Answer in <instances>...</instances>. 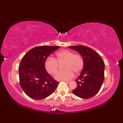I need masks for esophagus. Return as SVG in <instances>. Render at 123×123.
<instances>
[{"mask_svg": "<svg viewBox=\"0 0 123 123\" xmlns=\"http://www.w3.org/2000/svg\"><path fill=\"white\" fill-rule=\"evenodd\" d=\"M64 81L66 82V83H69V82L71 81V80H64Z\"/></svg>", "mask_w": 123, "mask_h": 123, "instance_id": "34e87169", "label": "esophagus"}]
</instances>
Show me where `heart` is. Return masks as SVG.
<instances>
[{
    "instance_id": "obj_1",
    "label": "heart",
    "mask_w": 123,
    "mask_h": 123,
    "mask_svg": "<svg viewBox=\"0 0 123 123\" xmlns=\"http://www.w3.org/2000/svg\"><path fill=\"white\" fill-rule=\"evenodd\" d=\"M64 70L55 75L57 80H66L72 78L73 73H80L84 67V60L80 54H74L69 50H62L57 52L55 58L49 57L45 61V68L50 74L54 75L58 71V63H62Z\"/></svg>"
}]
</instances>
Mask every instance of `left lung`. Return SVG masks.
I'll list each match as a JSON object with an SVG mask.
<instances>
[{
  "label": "left lung",
  "mask_w": 123,
  "mask_h": 123,
  "mask_svg": "<svg viewBox=\"0 0 123 123\" xmlns=\"http://www.w3.org/2000/svg\"><path fill=\"white\" fill-rule=\"evenodd\" d=\"M69 48L78 51L84 60L83 70L75 80L77 87L73 93L82 98H91L98 93L103 83L104 62L96 51L87 46L76 45Z\"/></svg>",
  "instance_id": "1"
}]
</instances>
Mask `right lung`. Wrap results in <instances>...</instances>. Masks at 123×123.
Instances as JSON below:
<instances>
[{
	"label": "right lung",
	"mask_w": 123,
	"mask_h": 123,
	"mask_svg": "<svg viewBox=\"0 0 123 123\" xmlns=\"http://www.w3.org/2000/svg\"><path fill=\"white\" fill-rule=\"evenodd\" d=\"M60 46H39L29 50L19 66V83L25 93L35 100H41L51 95L58 82L45 68V61Z\"/></svg>",
	"instance_id": "right-lung-1"
}]
</instances>
